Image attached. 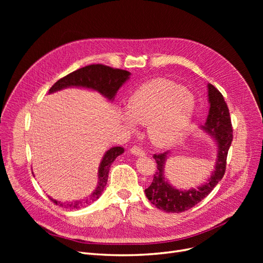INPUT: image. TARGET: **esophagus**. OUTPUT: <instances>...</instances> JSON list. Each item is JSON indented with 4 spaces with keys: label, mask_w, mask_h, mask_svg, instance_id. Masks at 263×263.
<instances>
[{
    "label": "esophagus",
    "mask_w": 263,
    "mask_h": 263,
    "mask_svg": "<svg viewBox=\"0 0 263 263\" xmlns=\"http://www.w3.org/2000/svg\"><path fill=\"white\" fill-rule=\"evenodd\" d=\"M130 153H131V155L136 156V157H144L145 156V151H143L140 147H137V146L132 147L130 149Z\"/></svg>",
    "instance_id": "obj_1"
}]
</instances>
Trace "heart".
Segmentation results:
<instances>
[{
    "label": "heart",
    "mask_w": 263,
    "mask_h": 263,
    "mask_svg": "<svg viewBox=\"0 0 263 263\" xmlns=\"http://www.w3.org/2000/svg\"><path fill=\"white\" fill-rule=\"evenodd\" d=\"M120 120L134 130L135 123L147 124L154 145L167 148L187 132L195 112V99L180 85L165 80H154L137 88L127 103Z\"/></svg>",
    "instance_id": "b5f03b06"
}]
</instances>
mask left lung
Masks as SVG:
<instances>
[{
	"mask_svg": "<svg viewBox=\"0 0 263 263\" xmlns=\"http://www.w3.org/2000/svg\"><path fill=\"white\" fill-rule=\"evenodd\" d=\"M209 113L200 130L208 134L216 147L214 170L210 177L196 189H177L172 185L165 176V165L172 151L155 155L158 171L154 175V180L145 190L147 198L158 209L168 213H181L208 196L216 184L222 180L226 170V158L232 142V127L228 106L220 93L212 84L208 83Z\"/></svg>",
	"mask_w": 263,
	"mask_h": 263,
	"instance_id": "obj_1",
	"label": "left lung"
}]
</instances>
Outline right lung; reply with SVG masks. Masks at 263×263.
<instances>
[{
	"mask_svg": "<svg viewBox=\"0 0 263 263\" xmlns=\"http://www.w3.org/2000/svg\"><path fill=\"white\" fill-rule=\"evenodd\" d=\"M130 76L131 73L129 71L121 70V69H114L99 64L89 65L59 80L50 88L49 93L70 87L85 88L99 92L107 101L113 102L117 91L130 79ZM123 153L124 148L122 147H112L105 151L98 168V183H97L96 189L88 197L73 201H59L49 196L50 199L57 204L63 206V208L70 210H76L82 208V206L89 205L101 196L107 182V176L110 165H112L118 156L122 155Z\"/></svg>",
	"mask_w": 263,
	"mask_h": 263,
	"instance_id": "1",
	"label": "right lung"
}]
</instances>
